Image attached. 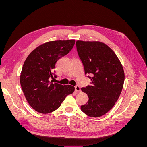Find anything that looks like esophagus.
<instances>
[{
	"instance_id": "obj_1",
	"label": "esophagus",
	"mask_w": 147,
	"mask_h": 147,
	"mask_svg": "<svg viewBox=\"0 0 147 147\" xmlns=\"http://www.w3.org/2000/svg\"><path fill=\"white\" fill-rule=\"evenodd\" d=\"M75 90L77 92H80V91H81V88L77 85L75 87Z\"/></svg>"
}]
</instances>
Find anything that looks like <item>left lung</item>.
Instances as JSON below:
<instances>
[{
	"label": "left lung",
	"instance_id": "1",
	"mask_svg": "<svg viewBox=\"0 0 147 147\" xmlns=\"http://www.w3.org/2000/svg\"><path fill=\"white\" fill-rule=\"evenodd\" d=\"M76 45L84 73L92 75L89 77L90 85L81 89L89 97L81 110L89 117H100L113 108L121 94L124 81L123 66L104 43L77 40Z\"/></svg>",
	"mask_w": 147,
	"mask_h": 147
}]
</instances>
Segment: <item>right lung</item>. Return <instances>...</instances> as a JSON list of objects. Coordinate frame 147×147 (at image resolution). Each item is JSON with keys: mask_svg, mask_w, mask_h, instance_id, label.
Listing matches in <instances>:
<instances>
[{"mask_svg": "<svg viewBox=\"0 0 147 147\" xmlns=\"http://www.w3.org/2000/svg\"><path fill=\"white\" fill-rule=\"evenodd\" d=\"M75 42V40L46 42L34 50L25 60L20 75L21 86L26 100L37 112H53L75 91L73 86L50 81L57 61L68 54Z\"/></svg>", "mask_w": 147, "mask_h": 147, "instance_id": "obj_1", "label": "right lung"}]
</instances>
